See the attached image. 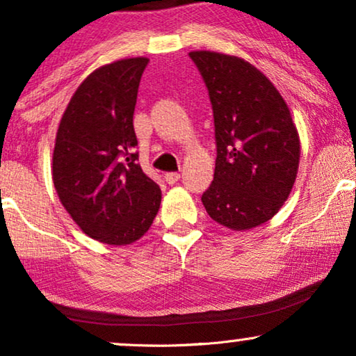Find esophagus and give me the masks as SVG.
Instances as JSON below:
<instances>
[{
	"instance_id": "obj_1",
	"label": "esophagus",
	"mask_w": 356,
	"mask_h": 356,
	"mask_svg": "<svg viewBox=\"0 0 356 356\" xmlns=\"http://www.w3.org/2000/svg\"><path fill=\"white\" fill-rule=\"evenodd\" d=\"M179 179V173L178 172H170V173H165V181L168 184H175Z\"/></svg>"
}]
</instances>
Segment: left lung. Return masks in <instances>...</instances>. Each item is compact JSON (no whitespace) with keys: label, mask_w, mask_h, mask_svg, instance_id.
<instances>
[{"label":"left lung","mask_w":356,"mask_h":356,"mask_svg":"<svg viewBox=\"0 0 356 356\" xmlns=\"http://www.w3.org/2000/svg\"><path fill=\"white\" fill-rule=\"evenodd\" d=\"M206 82L216 131V172L202 194L211 218L248 230L279 212L293 188L300 138L285 100L241 58L191 51Z\"/></svg>","instance_id":"8db88e82"}]
</instances>
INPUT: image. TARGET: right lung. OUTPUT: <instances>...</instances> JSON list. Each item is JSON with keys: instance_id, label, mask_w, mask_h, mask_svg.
<instances>
[{"instance_id": "1", "label": "right lung", "mask_w": 356, "mask_h": 356, "mask_svg": "<svg viewBox=\"0 0 356 356\" xmlns=\"http://www.w3.org/2000/svg\"><path fill=\"white\" fill-rule=\"evenodd\" d=\"M147 58L102 66L63 115L53 150V183L81 230L106 245H129L152 225L159 184L138 163L133 115Z\"/></svg>"}]
</instances>
